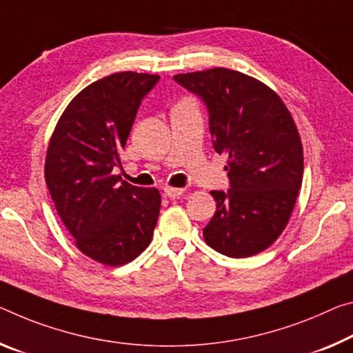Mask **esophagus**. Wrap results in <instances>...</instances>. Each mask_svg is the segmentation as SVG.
I'll use <instances>...</instances> for the list:
<instances>
[{"instance_id": "1", "label": "esophagus", "mask_w": 353, "mask_h": 353, "mask_svg": "<svg viewBox=\"0 0 353 353\" xmlns=\"http://www.w3.org/2000/svg\"><path fill=\"white\" fill-rule=\"evenodd\" d=\"M165 196L168 198H179L181 194L185 193V188H176V187H165Z\"/></svg>"}]
</instances>
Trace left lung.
<instances>
[{"mask_svg":"<svg viewBox=\"0 0 353 353\" xmlns=\"http://www.w3.org/2000/svg\"><path fill=\"white\" fill-rule=\"evenodd\" d=\"M174 80L204 100L212 143L228 155L231 188L210 192L216 212L205 243L229 257L261 253L281 236L303 181L297 125L273 89L242 72L215 67Z\"/></svg>","mask_w":353,"mask_h":353,"instance_id":"left-lung-1","label":"left lung"}]
</instances>
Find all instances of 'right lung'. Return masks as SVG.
<instances>
[{
  "label": "right lung",
  "instance_id": "right-lung-1",
  "mask_svg": "<svg viewBox=\"0 0 353 353\" xmlns=\"http://www.w3.org/2000/svg\"><path fill=\"white\" fill-rule=\"evenodd\" d=\"M159 80L119 72L91 83L67 105L50 138L46 182L54 207L77 248L100 264L124 265L152 240L159 190L121 181L113 168L139 103Z\"/></svg>",
  "mask_w": 353,
  "mask_h": 353
}]
</instances>
